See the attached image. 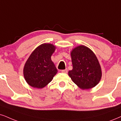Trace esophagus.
Here are the masks:
<instances>
[{"mask_svg":"<svg viewBox=\"0 0 121 121\" xmlns=\"http://www.w3.org/2000/svg\"><path fill=\"white\" fill-rule=\"evenodd\" d=\"M61 72H62V73H67V69H63L61 71Z\"/></svg>","mask_w":121,"mask_h":121,"instance_id":"34e87169","label":"esophagus"}]
</instances>
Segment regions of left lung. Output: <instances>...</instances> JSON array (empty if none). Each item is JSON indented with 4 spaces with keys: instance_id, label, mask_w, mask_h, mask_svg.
Returning a JSON list of instances; mask_svg holds the SVG:
<instances>
[{
    "instance_id": "8db88e82",
    "label": "left lung",
    "mask_w": 121,
    "mask_h": 121,
    "mask_svg": "<svg viewBox=\"0 0 121 121\" xmlns=\"http://www.w3.org/2000/svg\"><path fill=\"white\" fill-rule=\"evenodd\" d=\"M71 56L73 69L68 71V75L72 81L82 90L97 85L102 78V71L95 53L81 45L71 50Z\"/></svg>"
}]
</instances>
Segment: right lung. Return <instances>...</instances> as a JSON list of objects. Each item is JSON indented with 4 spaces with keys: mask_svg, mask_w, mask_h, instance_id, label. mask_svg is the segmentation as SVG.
<instances>
[{
    "mask_svg": "<svg viewBox=\"0 0 121 121\" xmlns=\"http://www.w3.org/2000/svg\"><path fill=\"white\" fill-rule=\"evenodd\" d=\"M56 47L44 43L36 48L25 64L23 76L31 87L42 89L50 83L58 70L51 59Z\"/></svg>",
    "mask_w": 121,
    "mask_h": 121,
    "instance_id": "1",
    "label": "right lung"
}]
</instances>
